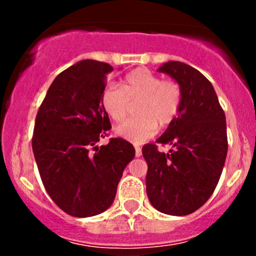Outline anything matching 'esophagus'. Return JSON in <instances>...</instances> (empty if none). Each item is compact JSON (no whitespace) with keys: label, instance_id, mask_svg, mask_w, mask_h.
I'll return each mask as SVG.
<instances>
[{"label":"esophagus","instance_id":"34e87169","mask_svg":"<svg viewBox=\"0 0 256 256\" xmlns=\"http://www.w3.org/2000/svg\"><path fill=\"white\" fill-rule=\"evenodd\" d=\"M135 154H136V157H140L141 154H142V150H141L138 146L135 147Z\"/></svg>","mask_w":256,"mask_h":256}]
</instances>
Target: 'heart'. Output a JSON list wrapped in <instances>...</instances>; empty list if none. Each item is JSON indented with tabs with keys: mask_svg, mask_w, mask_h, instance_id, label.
<instances>
[{
	"mask_svg": "<svg viewBox=\"0 0 256 256\" xmlns=\"http://www.w3.org/2000/svg\"><path fill=\"white\" fill-rule=\"evenodd\" d=\"M130 102L136 104L138 116L121 122L115 128L120 138L140 144L146 142L160 126L170 125L180 114L182 90L174 80H162L146 68H138L126 76L122 86L110 84L102 94V105L114 121L126 118Z\"/></svg>",
	"mask_w": 256,
	"mask_h": 256,
	"instance_id": "obj_1",
	"label": "heart"
}]
</instances>
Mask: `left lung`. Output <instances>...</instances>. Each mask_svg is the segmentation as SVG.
I'll return each mask as SVG.
<instances>
[{
	"mask_svg": "<svg viewBox=\"0 0 256 256\" xmlns=\"http://www.w3.org/2000/svg\"><path fill=\"white\" fill-rule=\"evenodd\" d=\"M157 72L176 80L182 105L156 140L174 148L164 154L154 144L142 147L147 197L161 213L187 216L207 202L220 178L228 152L226 115L213 85L197 69L170 60Z\"/></svg>",
	"mask_w": 256,
	"mask_h": 256,
	"instance_id": "1",
	"label": "left lung"
}]
</instances>
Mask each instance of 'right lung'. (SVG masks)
Returning <instances> with one entry per match:
<instances>
[{"label":"right lung","instance_id":"obj_1","mask_svg":"<svg viewBox=\"0 0 256 256\" xmlns=\"http://www.w3.org/2000/svg\"><path fill=\"white\" fill-rule=\"evenodd\" d=\"M112 70L92 59L69 66L53 80L36 118L32 148L46 190L62 210L79 218L112 204L124 170L135 157L124 138L96 144L112 128L102 94Z\"/></svg>","mask_w":256,"mask_h":256}]
</instances>
